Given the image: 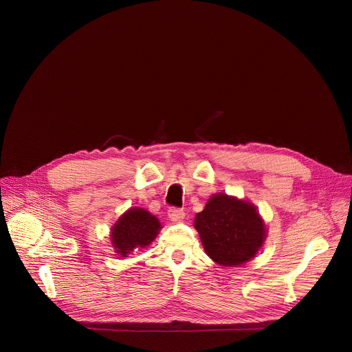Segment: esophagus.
Returning a JSON list of instances; mask_svg holds the SVG:
<instances>
[{"label": "esophagus", "mask_w": 352, "mask_h": 352, "mask_svg": "<svg viewBox=\"0 0 352 352\" xmlns=\"http://www.w3.org/2000/svg\"><path fill=\"white\" fill-rule=\"evenodd\" d=\"M168 217H170V220H171V221H174V223H179V221H182V220H184L185 213H184V210H181V209L171 208V209L168 210Z\"/></svg>", "instance_id": "esophagus-1"}]
</instances>
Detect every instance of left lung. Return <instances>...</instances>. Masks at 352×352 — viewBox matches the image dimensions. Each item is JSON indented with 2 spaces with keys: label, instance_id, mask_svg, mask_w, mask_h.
Listing matches in <instances>:
<instances>
[{
  "label": "left lung",
  "instance_id": "8db88e82",
  "mask_svg": "<svg viewBox=\"0 0 352 352\" xmlns=\"http://www.w3.org/2000/svg\"><path fill=\"white\" fill-rule=\"evenodd\" d=\"M193 226L208 256L226 267L254 259L267 232L252 204L226 193L213 195L205 209L196 214Z\"/></svg>",
  "mask_w": 352,
  "mask_h": 352
}]
</instances>
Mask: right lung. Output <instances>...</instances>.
<instances>
[{"instance_id": "right-lung-1", "label": "right lung", "mask_w": 352, "mask_h": 352, "mask_svg": "<svg viewBox=\"0 0 352 352\" xmlns=\"http://www.w3.org/2000/svg\"><path fill=\"white\" fill-rule=\"evenodd\" d=\"M162 224L150 212L133 208L126 210L111 228V242L116 252L126 258L135 249L152 243Z\"/></svg>"}]
</instances>
